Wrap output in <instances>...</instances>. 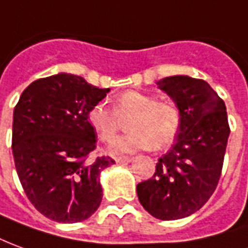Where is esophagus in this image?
<instances>
[{
	"instance_id": "1",
	"label": "esophagus",
	"mask_w": 248,
	"mask_h": 248,
	"mask_svg": "<svg viewBox=\"0 0 248 248\" xmlns=\"http://www.w3.org/2000/svg\"><path fill=\"white\" fill-rule=\"evenodd\" d=\"M131 161H133L131 157H117V158H115V162H117V164H129Z\"/></svg>"
}]
</instances>
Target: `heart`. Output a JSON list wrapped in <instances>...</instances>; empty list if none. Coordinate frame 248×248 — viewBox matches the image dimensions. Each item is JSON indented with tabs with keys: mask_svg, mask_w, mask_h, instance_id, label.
Listing matches in <instances>:
<instances>
[{
	"mask_svg": "<svg viewBox=\"0 0 248 248\" xmlns=\"http://www.w3.org/2000/svg\"><path fill=\"white\" fill-rule=\"evenodd\" d=\"M112 109L103 103H96L87 112L88 124L102 141H110L115 136L119 120L127 118V134L110 143L111 154L134 153L152 146H166L180 129V111L170 102H160L155 96L129 90L112 102Z\"/></svg>",
	"mask_w": 248,
	"mask_h": 248,
	"instance_id": "heart-1",
	"label": "heart"
}]
</instances>
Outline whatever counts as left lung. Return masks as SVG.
Masks as SVG:
<instances>
[{
  "instance_id": "8db88e82",
  "label": "left lung",
  "mask_w": 248,
  "mask_h": 248,
  "mask_svg": "<svg viewBox=\"0 0 248 248\" xmlns=\"http://www.w3.org/2000/svg\"><path fill=\"white\" fill-rule=\"evenodd\" d=\"M180 111L176 142L161 157L153 177L137 185L142 207L161 220L195 214L220 178L230 126L224 102L208 83L186 75L155 83Z\"/></svg>"
}]
</instances>
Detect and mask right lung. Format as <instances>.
<instances>
[{"instance_id": "obj_1", "label": "right lung", "mask_w": 248, "mask_h": 248, "mask_svg": "<svg viewBox=\"0 0 248 248\" xmlns=\"http://www.w3.org/2000/svg\"><path fill=\"white\" fill-rule=\"evenodd\" d=\"M108 91L60 72L31 83L15 107L16 170L28 199L51 220H86L102 202L100 172L115 161L90 157L96 140L87 112Z\"/></svg>"}]
</instances>
